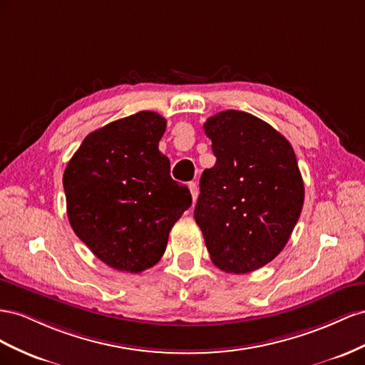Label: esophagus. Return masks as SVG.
Instances as JSON below:
<instances>
[{
  "instance_id": "esophagus-1",
  "label": "esophagus",
  "mask_w": 365,
  "mask_h": 365,
  "mask_svg": "<svg viewBox=\"0 0 365 365\" xmlns=\"http://www.w3.org/2000/svg\"><path fill=\"white\" fill-rule=\"evenodd\" d=\"M190 191H191V197H192V202L197 200V195H199V186H197V183L191 182L190 185Z\"/></svg>"
}]
</instances>
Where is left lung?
<instances>
[{
  "label": "left lung",
  "instance_id": "left-lung-1",
  "mask_svg": "<svg viewBox=\"0 0 365 365\" xmlns=\"http://www.w3.org/2000/svg\"><path fill=\"white\" fill-rule=\"evenodd\" d=\"M203 130L217 162L202 174L194 218L217 267L252 272L283 251L303 210L304 183L294 148L245 111L217 113Z\"/></svg>",
  "mask_w": 365,
  "mask_h": 365
}]
</instances>
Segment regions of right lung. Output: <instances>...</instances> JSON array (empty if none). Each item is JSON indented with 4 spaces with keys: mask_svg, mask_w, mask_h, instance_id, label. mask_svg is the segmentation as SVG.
I'll return each instance as SVG.
<instances>
[{
    "mask_svg": "<svg viewBox=\"0 0 365 365\" xmlns=\"http://www.w3.org/2000/svg\"><path fill=\"white\" fill-rule=\"evenodd\" d=\"M166 120L139 111L90 133L62 177L73 231L101 262L139 274L162 258L192 203L159 151Z\"/></svg>",
    "mask_w": 365,
    "mask_h": 365,
    "instance_id": "right-lung-1",
    "label": "right lung"
}]
</instances>
